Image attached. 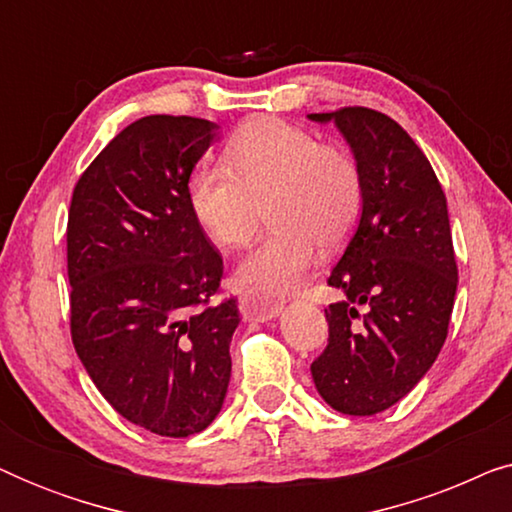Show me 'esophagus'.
Returning <instances> with one entry per match:
<instances>
[{
	"mask_svg": "<svg viewBox=\"0 0 512 512\" xmlns=\"http://www.w3.org/2000/svg\"><path fill=\"white\" fill-rule=\"evenodd\" d=\"M279 312H282V305L270 298L254 296V293H244L240 298V314L247 321H270L279 317Z\"/></svg>",
	"mask_w": 512,
	"mask_h": 512,
	"instance_id": "obj_1",
	"label": "esophagus"
}]
</instances>
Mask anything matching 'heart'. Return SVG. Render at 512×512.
<instances>
[{"instance_id":"obj_1","label":"heart","mask_w":512,"mask_h":512,"mask_svg":"<svg viewBox=\"0 0 512 512\" xmlns=\"http://www.w3.org/2000/svg\"><path fill=\"white\" fill-rule=\"evenodd\" d=\"M223 158L228 168L202 165L191 174L188 207L221 249L249 244L268 212L272 230L237 272L251 291H291L312 268L317 247L338 249L352 235L366 186L347 146L258 116L237 128Z\"/></svg>"}]
</instances>
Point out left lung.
I'll return each mask as SVG.
<instances>
[{
    "instance_id": "8db88e82",
    "label": "left lung",
    "mask_w": 512,
    "mask_h": 512,
    "mask_svg": "<svg viewBox=\"0 0 512 512\" xmlns=\"http://www.w3.org/2000/svg\"><path fill=\"white\" fill-rule=\"evenodd\" d=\"M335 123L363 170L356 233L328 286V345L310 366L321 398L342 415L391 408L433 366L447 338L457 261L440 181L394 118L366 107L310 114Z\"/></svg>"
}]
</instances>
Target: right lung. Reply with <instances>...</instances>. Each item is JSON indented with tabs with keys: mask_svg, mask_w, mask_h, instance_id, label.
Masks as SVG:
<instances>
[{
	"mask_svg": "<svg viewBox=\"0 0 512 512\" xmlns=\"http://www.w3.org/2000/svg\"><path fill=\"white\" fill-rule=\"evenodd\" d=\"M219 125L144 116L76 181L67 221L72 342L118 415L167 438L205 431L230 382L237 300L212 303L223 258L188 207Z\"/></svg>",
	"mask_w": 512,
	"mask_h": 512,
	"instance_id": "add662e5",
	"label": "right lung"
}]
</instances>
